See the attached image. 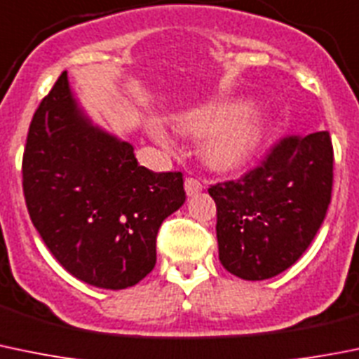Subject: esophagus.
Returning <instances> with one entry per match:
<instances>
[{
  "mask_svg": "<svg viewBox=\"0 0 359 359\" xmlns=\"http://www.w3.org/2000/svg\"><path fill=\"white\" fill-rule=\"evenodd\" d=\"M184 187H186V193L189 194V196H193V194H198L201 189H203V184H201L198 179H194V177H186V180H184Z\"/></svg>",
  "mask_w": 359,
  "mask_h": 359,
  "instance_id": "34e87169",
  "label": "esophagus"
}]
</instances>
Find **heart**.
I'll return each mask as SVG.
<instances>
[{"label": "heart", "mask_w": 359, "mask_h": 359, "mask_svg": "<svg viewBox=\"0 0 359 359\" xmlns=\"http://www.w3.org/2000/svg\"><path fill=\"white\" fill-rule=\"evenodd\" d=\"M238 105L205 107L187 112L177 121V128L191 137H208L203 145V158L208 166L221 172L242 166L259 142V124L250 114H240ZM154 137L168 144L161 130H152Z\"/></svg>", "instance_id": "1"}]
</instances>
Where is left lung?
Returning <instances> with one entry per match:
<instances>
[{"label": "left lung", "instance_id": "left-lung-1", "mask_svg": "<svg viewBox=\"0 0 359 359\" xmlns=\"http://www.w3.org/2000/svg\"><path fill=\"white\" fill-rule=\"evenodd\" d=\"M333 187L328 131L280 138L256 168L212 184L219 259L233 276L263 280L287 270L323 224Z\"/></svg>", "mask_w": 359, "mask_h": 359}]
</instances>
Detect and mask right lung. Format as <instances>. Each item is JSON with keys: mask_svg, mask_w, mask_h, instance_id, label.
Instances as JSON below:
<instances>
[{"mask_svg": "<svg viewBox=\"0 0 359 359\" xmlns=\"http://www.w3.org/2000/svg\"><path fill=\"white\" fill-rule=\"evenodd\" d=\"M22 189L52 256L103 290L135 286L151 272L159 226L186 201L182 173L140 166L128 142L83 119L66 72L29 124Z\"/></svg>", "mask_w": 359, "mask_h": 359, "instance_id": "right-lung-1", "label": "right lung"}]
</instances>
